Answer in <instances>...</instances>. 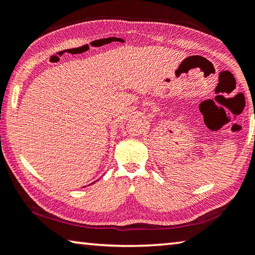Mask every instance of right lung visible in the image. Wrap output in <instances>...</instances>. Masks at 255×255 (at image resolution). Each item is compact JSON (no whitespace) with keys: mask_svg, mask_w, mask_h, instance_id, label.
<instances>
[{"mask_svg":"<svg viewBox=\"0 0 255 255\" xmlns=\"http://www.w3.org/2000/svg\"><path fill=\"white\" fill-rule=\"evenodd\" d=\"M92 184H93V183H92ZM92 184H90V185H92ZM90 185H88V186H90Z\"/></svg>","mask_w":255,"mask_h":255,"instance_id":"right-lung-1","label":"right lung"}]
</instances>
